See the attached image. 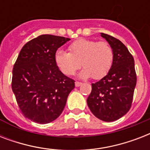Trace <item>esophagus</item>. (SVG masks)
I'll use <instances>...</instances> for the list:
<instances>
[{
    "mask_svg": "<svg viewBox=\"0 0 150 150\" xmlns=\"http://www.w3.org/2000/svg\"><path fill=\"white\" fill-rule=\"evenodd\" d=\"M75 86L79 87V86H81L82 83V82H75Z\"/></svg>",
    "mask_w": 150,
    "mask_h": 150,
    "instance_id": "34e87169",
    "label": "esophagus"
}]
</instances>
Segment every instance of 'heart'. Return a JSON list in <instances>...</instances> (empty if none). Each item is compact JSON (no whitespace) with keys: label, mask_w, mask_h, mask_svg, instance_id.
<instances>
[{"label":"heart","mask_w":150,"mask_h":150,"mask_svg":"<svg viewBox=\"0 0 150 150\" xmlns=\"http://www.w3.org/2000/svg\"><path fill=\"white\" fill-rule=\"evenodd\" d=\"M114 52L107 42H97L93 40L80 39L69 46V53L57 50L54 61L61 72L73 75L81 67L84 69L79 77L100 79L107 75L111 68Z\"/></svg>","instance_id":"heart-1"}]
</instances>
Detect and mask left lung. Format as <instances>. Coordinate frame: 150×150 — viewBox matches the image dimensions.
I'll list each match as a JSON object with an SVG mask.
<instances>
[{"mask_svg":"<svg viewBox=\"0 0 150 150\" xmlns=\"http://www.w3.org/2000/svg\"><path fill=\"white\" fill-rule=\"evenodd\" d=\"M101 36L114 52L111 68L106 76L92 84L87 99L91 112L103 121H114L130 110L136 86L135 61L128 48L117 39L105 33Z\"/></svg>","mask_w":150,"mask_h":150,"instance_id":"obj_1","label":"left lung"}]
</instances>
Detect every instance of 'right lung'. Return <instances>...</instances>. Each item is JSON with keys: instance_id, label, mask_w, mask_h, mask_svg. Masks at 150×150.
I'll list each match as a JSON object with an SVG mask.
<instances>
[{"instance_id": "1", "label": "right lung", "mask_w": 150, "mask_h": 150, "mask_svg": "<svg viewBox=\"0 0 150 150\" xmlns=\"http://www.w3.org/2000/svg\"><path fill=\"white\" fill-rule=\"evenodd\" d=\"M69 38L41 35L23 46L12 70L11 88L25 117L47 124L58 117L65 107L75 81L59 70L54 54Z\"/></svg>"}]
</instances>
